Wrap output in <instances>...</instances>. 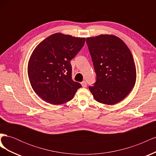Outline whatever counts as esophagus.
Segmentation results:
<instances>
[{
  "label": "esophagus",
  "instance_id": "obj_1",
  "mask_svg": "<svg viewBox=\"0 0 156 156\" xmlns=\"http://www.w3.org/2000/svg\"><path fill=\"white\" fill-rule=\"evenodd\" d=\"M81 85L83 86V87H86L87 86V83L85 81H84L81 83Z\"/></svg>",
  "mask_w": 156,
  "mask_h": 156
}]
</instances>
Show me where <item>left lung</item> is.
<instances>
[{
	"label": "left lung",
	"instance_id": "8db88e82",
	"mask_svg": "<svg viewBox=\"0 0 156 156\" xmlns=\"http://www.w3.org/2000/svg\"><path fill=\"white\" fill-rule=\"evenodd\" d=\"M96 81L89 87L95 100L114 105L128 95L136 82V68L130 50L114 35L87 37Z\"/></svg>",
	"mask_w": 156,
	"mask_h": 156
}]
</instances>
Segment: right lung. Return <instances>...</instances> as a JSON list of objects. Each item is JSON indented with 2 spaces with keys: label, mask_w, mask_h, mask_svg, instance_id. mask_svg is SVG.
Wrapping results in <instances>:
<instances>
[{
  "label": "right lung",
  "mask_w": 156,
  "mask_h": 156,
  "mask_svg": "<svg viewBox=\"0 0 156 156\" xmlns=\"http://www.w3.org/2000/svg\"><path fill=\"white\" fill-rule=\"evenodd\" d=\"M85 37L55 33L36 46L28 64L32 88L42 100L60 105L72 100L81 84L73 81L70 61L84 46Z\"/></svg>",
  "instance_id": "right-lung-1"
}]
</instances>
